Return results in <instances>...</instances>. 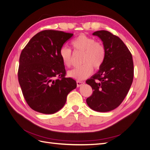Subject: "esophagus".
Listing matches in <instances>:
<instances>
[{"mask_svg":"<svg viewBox=\"0 0 150 150\" xmlns=\"http://www.w3.org/2000/svg\"><path fill=\"white\" fill-rule=\"evenodd\" d=\"M76 83H77V86H78V87H80V86H83L84 84L83 81H77Z\"/></svg>","mask_w":150,"mask_h":150,"instance_id":"34e87169","label":"esophagus"}]
</instances>
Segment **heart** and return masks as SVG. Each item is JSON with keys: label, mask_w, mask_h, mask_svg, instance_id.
<instances>
[{"label": "heart", "mask_w": 150, "mask_h": 150, "mask_svg": "<svg viewBox=\"0 0 150 150\" xmlns=\"http://www.w3.org/2000/svg\"><path fill=\"white\" fill-rule=\"evenodd\" d=\"M71 44L75 51L83 52L82 62L84 64L68 72V76L77 80L87 78L93 73V67L99 69L105 60L106 51L104 45L94 38L85 34H81L71 41ZM72 53L71 49L66 46L61 48L59 56L65 66L71 64Z\"/></svg>", "instance_id": "obj_1"}]
</instances>
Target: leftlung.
Wrapping results in <instances>:
<instances>
[{
	"mask_svg": "<svg viewBox=\"0 0 150 150\" xmlns=\"http://www.w3.org/2000/svg\"><path fill=\"white\" fill-rule=\"evenodd\" d=\"M93 35L101 39L106 56L98 72L86 81L93 91L86 103L94 111L108 112L118 107L129 91L134 75L133 57L122 40L109 31Z\"/></svg>",
	"mask_w": 150,
	"mask_h": 150,
	"instance_id": "obj_1",
	"label": "left lung"
}]
</instances>
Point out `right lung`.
Returning <instances> with one entry per match:
<instances>
[{
	"label": "right lung",
	"instance_id": "right-lung-1",
	"mask_svg": "<svg viewBox=\"0 0 150 150\" xmlns=\"http://www.w3.org/2000/svg\"><path fill=\"white\" fill-rule=\"evenodd\" d=\"M72 35L59 30H42L22 51L18 79L25 101L33 110L54 114L64 106L67 94L76 88L75 80L65 78V67L59 56L63 44Z\"/></svg>",
	"mask_w": 150,
	"mask_h": 150
}]
</instances>
